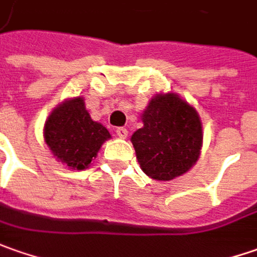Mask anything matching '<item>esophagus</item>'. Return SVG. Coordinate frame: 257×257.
<instances>
[{"label":"esophagus","instance_id":"obj_1","mask_svg":"<svg viewBox=\"0 0 257 257\" xmlns=\"http://www.w3.org/2000/svg\"><path fill=\"white\" fill-rule=\"evenodd\" d=\"M116 137L120 138V139H125L128 137V129L126 128H118L116 129Z\"/></svg>","mask_w":257,"mask_h":257}]
</instances>
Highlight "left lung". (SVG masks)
Returning <instances> with one entry per match:
<instances>
[{
    "mask_svg": "<svg viewBox=\"0 0 257 257\" xmlns=\"http://www.w3.org/2000/svg\"><path fill=\"white\" fill-rule=\"evenodd\" d=\"M144 126L131 138L142 171L156 181H172L196 164L203 141L193 106L172 92L154 96L142 113Z\"/></svg>",
    "mask_w": 257,
    "mask_h": 257,
    "instance_id": "left-lung-1",
    "label": "left lung"
}]
</instances>
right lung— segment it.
I'll use <instances>...</instances> for the list:
<instances>
[{
  "instance_id": "obj_1",
  "label": "right lung",
  "mask_w": 257,
  "mask_h": 257,
  "mask_svg": "<svg viewBox=\"0 0 257 257\" xmlns=\"http://www.w3.org/2000/svg\"><path fill=\"white\" fill-rule=\"evenodd\" d=\"M111 134L91 118L84 98L67 99L51 112L44 126V139L52 155L71 169H86Z\"/></svg>"
}]
</instances>
